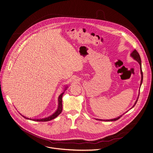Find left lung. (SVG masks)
Segmentation results:
<instances>
[{
    "label": "left lung",
    "instance_id": "obj_1",
    "mask_svg": "<svg viewBox=\"0 0 153 153\" xmlns=\"http://www.w3.org/2000/svg\"><path fill=\"white\" fill-rule=\"evenodd\" d=\"M130 56L131 57H132L135 60H136L138 63H139V65H140V73H141V83H140V87H141V85H142V83H143V71H142V68H141V58H140V55H139V54H138V53L137 52V51H136V49H134L133 51H132V53L130 54ZM139 94H140V92H139ZM139 94H138V97H137V100H136V102H135V103H134V104L133 105V106L130 108V109H131L132 108H133L134 106H135V105L136 104V103H137V100H138V97H139ZM127 111H126V113H127ZM126 113H124V114H123H123H124ZM123 115H121V116H120L119 117H117V118H115V119H110V120H102V119H96V120H100V121H116V120H119L121 117H122V116Z\"/></svg>",
    "mask_w": 153,
    "mask_h": 153
}]
</instances>
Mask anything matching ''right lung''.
Wrapping results in <instances>:
<instances>
[{
    "instance_id": "obj_1",
    "label": "right lung",
    "mask_w": 153,
    "mask_h": 153,
    "mask_svg": "<svg viewBox=\"0 0 153 153\" xmlns=\"http://www.w3.org/2000/svg\"><path fill=\"white\" fill-rule=\"evenodd\" d=\"M68 86L66 87L65 88V90H64V91L59 96V98H58V107H57V109L56 110V111L53 114H51V116L48 117H45V118H43V119H29V118H27V117H25L24 116L22 115L23 117H25V119H30L31 120H33V121H50L51 120L53 119H55L56 117H57L62 111V96L65 93V91L68 88Z\"/></svg>"
}]
</instances>
